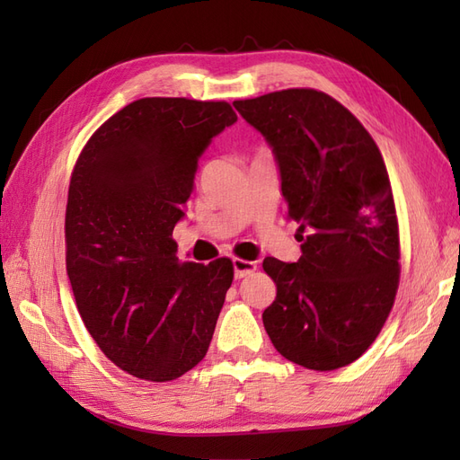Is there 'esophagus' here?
Masks as SVG:
<instances>
[{
	"instance_id": "esophagus-1",
	"label": "esophagus",
	"mask_w": 460,
	"mask_h": 460,
	"mask_svg": "<svg viewBox=\"0 0 460 460\" xmlns=\"http://www.w3.org/2000/svg\"><path fill=\"white\" fill-rule=\"evenodd\" d=\"M232 264H234V274H235V278H245V276L252 274L253 270H257V262H253V261L234 259Z\"/></svg>"
}]
</instances>
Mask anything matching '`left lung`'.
I'll use <instances>...</instances> for the list:
<instances>
[{
    "label": "left lung",
    "instance_id": "left-lung-1",
    "mask_svg": "<svg viewBox=\"0 0 460 460\" xmlns=\"http://www.w3.org/2000/svg\"><path fill=\"white\" fill-rule=\"evenodd\" d=\"M234 107L270 146L303 242L297 262L262 261L276 284L264 330L291 363L320 372L351 365L380 333L399 286V228L382 153L324 92L291 88Z\"/></svg>",
    "mask_w": 460,
    "mask_h": 460
}]
</instances>
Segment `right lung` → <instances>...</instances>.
<instances>
[{
  "label": "right lung",
  "instance_id": "1",
  "mask_svg": "<svg viewBox=\"0 0 460 460\" xmlns=\"http://www.w3.org/2000/svg\"><path fill=\"white\" fill-rule=\"evenodd\" d=\"M235 120L226 102L144 97L105 120L76 161L66 274L90 336L136 378L176 380L213 340L232 261L180 262L172 230L205 149Z\"/></svg>",
  "mask_w": 460,
  "mask_h": 460
}]
</instances>
